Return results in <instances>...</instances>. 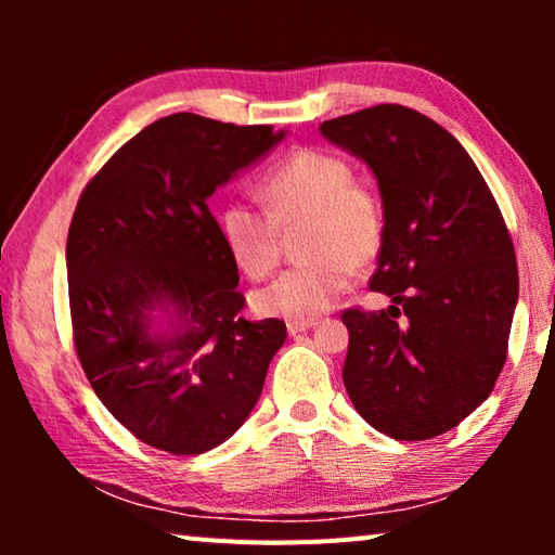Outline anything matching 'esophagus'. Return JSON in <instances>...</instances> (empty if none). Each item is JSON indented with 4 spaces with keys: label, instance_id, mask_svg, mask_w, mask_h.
<instances>
[{
    "label": "esophagus",
    "instance_id": "1",
    "mask_svg": "<svg viewBox=\"0 0 555 555\" xmlns=\"http://www.w3.org/2000/svg\"><path fill=\"white\" fill-rule=\"evenodd\" d=\"M311 327H315V321H288V323H286L288 335L306 333V331H311Z\"/></svg>",
    "mask_w": 555,
    "mask_h": 555
}]
</instances>
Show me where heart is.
<instances>
[{
  "label": "heart",
  "instance_id": "heart-1",
  "mask_svg": "<svg viewBox=\"0 0 555 555\" xmlns=\"http://www.w3.org/2000/svg\"><path fill=\"white\" fill-rule=\"evenodd\" d=\"M354 178L347 158L321 149H298L267 176L269 210L244 198L224 203L222 242L249 279L269 276L284 251L286 234L306 228L300 255L311 261L257 291L251 298L257 313L313 321L343 296L352 269H367L379 257L387 234L384 205Z\"/></svg>",
  "mask_w": 555,
  "mask_h": 555
}]
</instances>
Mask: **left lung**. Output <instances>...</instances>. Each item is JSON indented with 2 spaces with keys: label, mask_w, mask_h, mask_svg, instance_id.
I'll use <instances>...</instances> for the list:
<instances>
[{
  "label": "left lung",
  "mask_w": 555,
  "mask_h": 555,
  "mask_svg": "<svg viewBox=\"0 0 555 555\" xmlns=\"http://www.w3.org/2000/svg\"><path fill=\"white\" fill-rule=\"evenodd\" d=\"M321 134L372 168L387 218L370 288L391 306L343 313L345 389L379 434L436 438L490 397L504 367L519 298L509 230L463 144L421 112L367 107Z\"/></svg>",
  "instance_id": "obj_1"
}]
</instances>
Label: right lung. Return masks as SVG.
Masks as SVG:
<instances>
[{
  "instance_id": "right-lung-1",
  "label": "right lung",
  "mask_w": 555,
  "mask_h": 555,
  "mask_svg": "<svg viewBox=\"0 0 555 555\" xmlns=\"http://www.w3.org/2000/svg\"><path fill=\"white\" fill-rule=\"evenodd\" d=\"M281 139L178 112L129 139L80 195L65 247L73 343L98 399L146 446L198 455L224 443L286 340L279 318H242L237 264L208 208Z\"/></svg>"
}]
</instances>
